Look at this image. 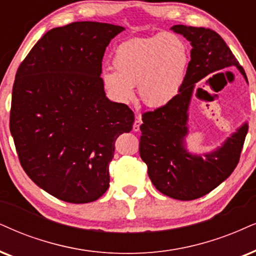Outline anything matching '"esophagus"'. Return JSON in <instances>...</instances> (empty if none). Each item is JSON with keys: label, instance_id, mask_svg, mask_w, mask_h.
I'll use <instances>...</instances> for the list:
<instances>
[{"label": "esophagus", "instance_id": "obj_1", "mask_svg": "<svg viewBox=\"0 0 256 256\" xmlns=\"http://www.w3.org/2000/svg\"><path fill=\"white\" fill-rule=\"evenodd\" d=\"M140 125H142V118L140 116H136L134 122V131H139L140 130Z\"/></svg>", "mask_w": 256, "mask_h": 256}]
</instances>
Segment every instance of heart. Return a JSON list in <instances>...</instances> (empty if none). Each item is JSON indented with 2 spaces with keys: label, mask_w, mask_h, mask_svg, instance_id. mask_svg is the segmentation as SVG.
<instances>
[{
  "label": "heart",
  "mask_w": 256,
  "mask_h": 256,
  "mask_svg": "<svg viewBox=\"0 0 256 256\" xmlns=\"http://www.w3.org/2000/svg\"><path fill=\"white\" fill-rule=\"evenodd\" d=\"M114 70L102 74L105 88L113 99L128 102L134 86L148 108L170 102L182 87L189 66V48L178 35L166 33L150 38H134L122 42L112 59Z\"/></svg>",
  "instance_id": "1"
}]
</instances>
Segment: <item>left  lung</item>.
<instances>
[{
	"instance_id": "left-lung-1",
	"label": "left lung",
	"mask_w": 256,
	"mask_h": 256,
	"mask_svg": "<svg viewBox=\"0 0 256 256\" xmlns=\"http://www.w3.org/2000/svg\"><path fill=\"white\" fill-rule=\"evenodd\" d=\"M171 29L192 44L186 76L177 96L154 111L143 113L139 154L148 166V174L158 192L171 198L192 200L206 195L230 176L240 160L247 122L227 138L222 146L206 154H192L184 148L188 134V110L196 82L216 72L235 66L244 70L224 40L209 28L176 24Z\"/></svg>"
}]
</instances>
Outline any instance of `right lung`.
Segmentation results:
<instances>
[{"label":"right lung","instance_id":"1","mask_svg":"<svg viewBox=\"0 0 256 256\" xmlns=\"http://www.w3.org/2000/svg\"><path fill=\"white\" fill-rule=\"evenodd\" d=\"M120 26L73 22L50 29L15 76L10 132L26 174L61 200L88 203L110 186L116 139L134 114L105 94L102 61Z\"/></svg>","mask_w":256,"mask_h":256}]
</instances>
